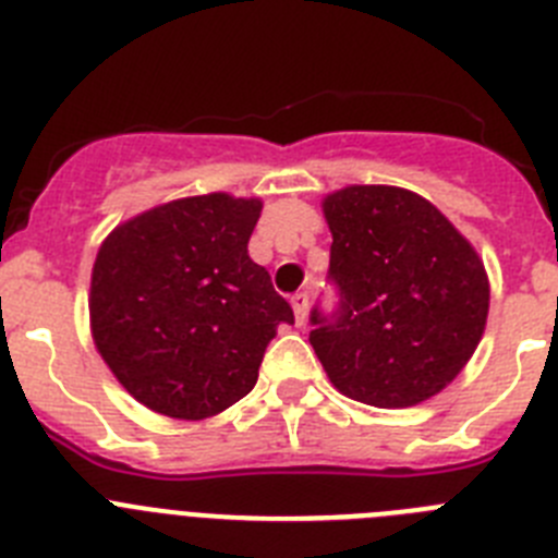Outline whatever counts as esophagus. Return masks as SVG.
<instances>
[{"label":"esophagus","mask_w":558,"mask_h":558,"mask_svg":"<svg viewBox=\"0 0 558 558\" xmlns=\"http://www.w3.org/2000/svg\"><path fill=\"white\" fill-rule=\"evenodd\" d=\"M290 304H293V313H295V324L302 327L304 318H307V304H310V295L307 293H295L293 299H290Z\"/></svg>","instance_id":"obj_1"}]
</instances>
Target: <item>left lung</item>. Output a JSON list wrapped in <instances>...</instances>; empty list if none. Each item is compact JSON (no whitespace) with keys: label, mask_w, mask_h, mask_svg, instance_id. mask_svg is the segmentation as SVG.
<instances>
[{"label":"left lung","mask_w":558,"mask_h":558,"mask_svg":"<svg viewBox=\"0 0 558 558\" xmlns=\"http://www.w3.org/2000/svg\"><path fill=\"white\" fill-rule=\"evenodd\" d=\"M329 279L340 302L310 315L315 354L343 397L411 408L436 397L475 354L489 276L472 243L422 195L352 184L324 198Z\"/></svg>","instance_id":"obj_1"}]
</instances>
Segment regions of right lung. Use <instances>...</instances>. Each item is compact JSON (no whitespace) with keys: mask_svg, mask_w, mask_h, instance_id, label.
Masks as SVG:
<instances>
[{"mask_svg":"<svg viewBox=\"0 0 558 558\" xmlns=\"http://www.w3.org/2000/svg\"><path fill=\"white\" fill-rule=\"evenodd\" d=\"M259 198L209 192L153 206L102 240L92 268V338L122 388L184 422L243 399L279 324L276 293L248 240Z\"/></svg>","mask_w":558,"mask_h":558,"instance_id":"1","label":"right lung"}]
</instances>
